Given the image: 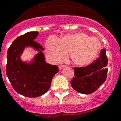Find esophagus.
Listing matches in <instances>:
<instances>
[{
    "mask_svg": "<svg viewBox=\"0 0 121 121\" xmlns=\"http://www.w3.org/2000/svg\"><path fill=\"white\" fill-rule=\"evenodd\" d=\"M64 67H65L64 65H59V66H58V67H59V70L62 69H63Z\"/></svg>",
    "mask_w": 121,
    "mask_h": 121,
    "instance_id": "esophagus-1",
    "label": "esophagus"
}]
</instances>
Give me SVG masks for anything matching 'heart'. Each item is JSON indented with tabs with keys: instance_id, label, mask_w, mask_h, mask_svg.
<instances>
[{
	"instance_id": "heart-1",
	"label": "heart",
	"mask_w": 121,
	"mask_h": 121,
	"mask_svg": "<svg viewBox=\"0 0 121 121\" xmlns=\"http://www.w3.org/2000/svg\"><path fill=\"white\" fill-rule=\"evenodd\" d=\"M47 55L52 62L64 60L70 52L71 60L78 66H86L91 63L98 55L101 48L99 40L89 37L82 32L67 34L60 39L50 36L45 44Z\"/></svg>"
}]
</instances>
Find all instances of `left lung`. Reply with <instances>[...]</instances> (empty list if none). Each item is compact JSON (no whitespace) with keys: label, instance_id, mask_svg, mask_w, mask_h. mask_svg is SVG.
I'll list each match as a JSON object with an SVG mask.
<instances>
[{"label":"left lung","instance_id":"1","mask_svg":"<svg viewBox=\"0 0 121 121\" xmlns=\"http://www.w3.org/2000/svg\"><path fill=\"white\" fill-rule=\"evenodd\" d=\"M106 49L101 51L99 58L86 67H74V76L70 82L72 88L82 94L94 92L107 78L108 59Z\"/></svg>","mask_w":121,"mask_h":121}]
</instances>
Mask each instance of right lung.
Returning a JSON list of instances; mask_svg holds the SVG:
<instances>
[{
    "label": "right lung",
    "instance_id": "obj_1",
    "mask_svg": "<svg viewBox=\"0 0 121 121\" xmlns=\"http://www.w3.org/2000/svg\"><path fill=\"white\" fill-rule=\"evenodd\" d=\"M39 32H29L21 35L11 44L7 51L6 74L18 93L28 97L45 94L52 78L59 71L58 66L45 62L44 48L35 41ZM32 48L38 53L30 61H23L21 56L25 48Z\"/></svg>",
    "mask_w": 121,
    "mask_h": 121
}]
</instances>
